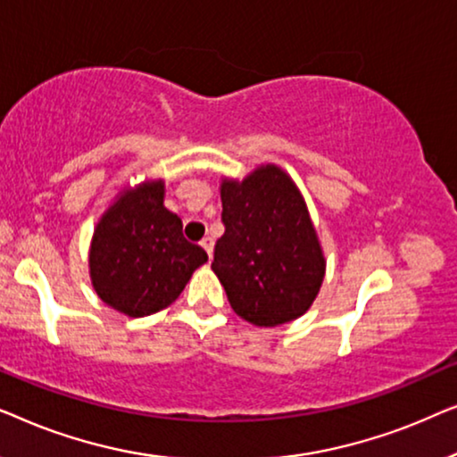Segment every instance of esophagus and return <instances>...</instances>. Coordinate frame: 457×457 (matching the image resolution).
I'll return each instance as SVG.
<instances>
[{
	"mask_svg": "<svg viewBox=\"0 0 457 457\" xmlns=\"http://www.w3.org/2000/svg\"><path fill=\"white\" fill-rule=\"evenodd\" d=\"M202 247L205 249V252H208V255L212 258V249H214V239H212V237H204Z\"/></svg>",
	"mask_w": 457,
	"mask_h": 457,
	"instance_id": "esophagus-1",
	"label": "esophagus"
}]
</instances>
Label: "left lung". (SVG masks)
I'll use <instances>...</instances> for the list:
<instances>
[{"mask_svg":"<svg viewBox=\"0 0 457 457\" xmlns=\"http://www.w3.org/2000/svg\"><path fill=\"white\" fill-rule=\"evenodd\" d=\"M224 235L212 270L228 303L255 327H278L310 310L320 291V241L302 193L278 166L220 185Z\"/></svg>","mask_w":457,"mask_h":457,"instance_id":"8db88e82","label":"left lung"}]
</instances>
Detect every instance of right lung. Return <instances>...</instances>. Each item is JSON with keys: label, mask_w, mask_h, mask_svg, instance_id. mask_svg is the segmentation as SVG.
Segmentation results:
<instances>
[{"label": "right lung", "mask_w": 457, "mask_h": 457, "mask_svg": "<svg viewBox=\"0 0 457 457\" xmlns=\"http://www.w3.org/2000/svg\"><path fill=\"white\" fill-rule=\"evenodd\" d=\"M208 253L183 237V222L164 208V180L124 191L97 222L89 249L93 289L130 318L164 310L183 293Z\"/></svg>", "instance_id": "obj_1"}]
</instances>
